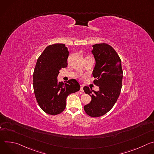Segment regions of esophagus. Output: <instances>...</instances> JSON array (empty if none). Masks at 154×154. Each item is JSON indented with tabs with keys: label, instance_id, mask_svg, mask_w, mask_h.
I'll use <instances>...</instances> for the list:
<instances>
[{
	"label": "esophagus",
	"instance_id": "esophagus-1",
	"mask_svg": "<svg viewBox=\"0 0 154 154\" xmlns=\"http://www.w3.org/2000/svg\"><path fill=\"white\" fill-rule=\"evenodd\" d=\"M80 86H81V87H80V91H81V92L83 93L84 92V91H83V85H80Z\"/></svg>",
	"mask_w": 154,
	"mask_h": 154
}]
</instances>
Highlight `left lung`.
Segmentation results:
<instances>
[{
  "mask_svg": "<svg viewBox=\"0 0 154 154\" xmlns=\"http://www.w3.org/2000/svg\"><path fill=\"white\" fill-rule=\"evenodd\" d=\"M93 47L96 60L93 83L99 87V91L83 87L85 93L92 98L90 103L84 106V109L88 115L97 118L108 113L116 102L121 93L123 71L121 58L111 46L101 43Z\"/></svg>",
  "mask_w": 154,
  "mask_h": 154,
  "instance_id": "left-lung-1",
  "label": "left lung"
}]
</instances>
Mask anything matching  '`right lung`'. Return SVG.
I'll return each instance as SVG.
<instances>
[{"label":"right lung","mask_w":154,"mask_h":154,"mask_svg":"<svg viewBox=\"0 0 154 154\" xmlns=\"http://www.w3.org/2000/svg\"><path fill=\"white\" fill-rule=\"evenodd\" d=\"M69 51L64 44L48 46L38 58L33 75L34 93L40 108L45 113L56 115L64 111L66 99L80 90L75 79L58 82L60 70L67 67Z\"/></svg>","instance_id":"right-lung-1"}]
</instances>
